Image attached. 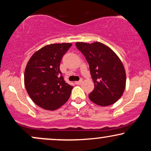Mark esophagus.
<instances>
[{
	"label": "esophagus",
	"mask_w": 151,
	"mask_h": 151,
	"mask_svg": "<svg viewBox=\"0 0 151 151\" xmlns=\"http://www.w3.org/2000/svg\"><path fill=\"white\" fill-rule=\"evenodd\" d=\"M82 79H81L80 81H75V84H77V85H79V84H81V83H82Z\"/></svg>",
	"instance_id": "1"
}]
</instances>
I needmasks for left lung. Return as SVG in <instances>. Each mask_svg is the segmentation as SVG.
<instances>
[{
  "instance_id": "8db88e82",
  "label": "left lung",
  "mask_w": 151,
  "mask_h": 151,
  "mask_svg": "<svg viewBox=\"0 0 151 151\" xmlns=\"http://www.w3.org/2000/svg\"><path fill=\"white\" fill-rule=\"evenodd\" d=\"M89 65L94 89L89 98L93 103L107 106L122 96L126 74L121 59L109 47L100 42H76Z\"/></svg>"
}]
</instances>
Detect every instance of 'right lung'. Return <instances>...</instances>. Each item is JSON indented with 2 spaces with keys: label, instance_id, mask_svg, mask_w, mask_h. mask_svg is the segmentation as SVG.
<instances>
[{
  "label": "right lung",
  "instance_id": "1",
  "mask_svg": "<svg viewBox=\"0 0 151 151\" xmlns=\"http://www.w3.org/2000/svg\"><path fill=\"white\" fill-rule=\"evenodd\" d=\"M72 43L47 45L36 51L27 62L24 74L26 91L41 108L55 111L70 99L73 86L64 81L60 65Z\"/></svg>",
  "mask_w": 151,
  "mask_h": 151
}]
</instances>
